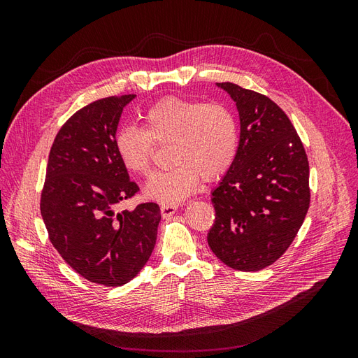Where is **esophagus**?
Returning <instances> with one entry per match:
<instances>
[{
    "mask_svg": "<svg viewBox=\"0 0 358 358\" xmlns=\"http://www.w3.org/2000/svg\"><path fill=\"white\" fill-rule=\"evenodd\" d=\"M159 209H161L162 218H170L173 213H176L178 204L176 203H164V204H161Z\"/></svg>",
    "mask_w": 358,
    "mask_h": 358,
    "instance_id": "34e87169",
    "label": "esophagus"
}]
</instances>
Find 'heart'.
<instances>
[{
	"label": "heart",
	"instance_id": "heart-1",
	"mask_svg": "<svg viewBox=\"0 0 358 358\" xmlns=\"http://www.w3.org/2000/svg\"><path fill=\"white\" fill-rule=\"evenodd\" d=\"M143 122L145 129H119L115 149L127 170L148 176L154 169L155 143L171 142L170 161L175 166L149 179L145 188L149 199L176 203L189 196L201 178H221L236 159L239 127L224 104L170 96L150 107Z\"/></svg>",
	"mask_w": 358,
	"mask_h": 358
}]
</instances>
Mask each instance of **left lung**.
<instances>
[{
    "label": "left lung",
    "mask_w": 358,
    "mask_h": 358,
    "mask_svg": "<svg viewBox=\"0 0 358 358\" xmlns=\"http://www.w3.org/2000/svg\"><path fill=\"white\" fill-rule=\"evenodd\" d=\"M218 86L239 110L241 138L233 166L212 192L216 218L208 243L224 264L257 272L284 255L305 221L309 162L275 101L231 82Z\"/></svg>",
    "instance_id": "8db88e82"
}]
</instances>
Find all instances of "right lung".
Segmentation results:
<instances>
[{
    "label": "right lung",
    "instance_id": "add662e5",
    "mask_svg": "<svg viewBox=\"0 0 358 358\" xmlns=\"http://www.w3.org/2000/svg\"><path fill=\"white\" fill-rule=\"evenodd\" d=\"M134 94L112 95L76 112L50 148L40 210L49 241L90 282L121 287L148 263L157 242L159 206L116 212L138 192L115 149L124 107Z\"/></svg>",
    "mask_w": 358,
    "mask_h": 358
}]
</instances>
